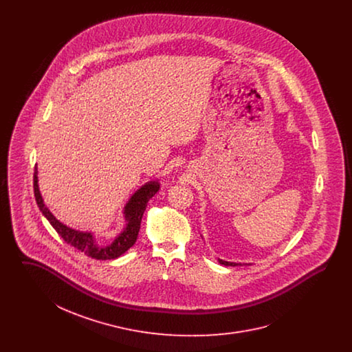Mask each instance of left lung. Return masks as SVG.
I'll return each instance as SVG.
<instances>
[{"mask_svg":"<svg viewBox=\"0 0 352 352\" xmlns=\"http://www.w3.org/2000/svg\"><path fill=\"white\" fill-rule=\"evenodd\" d=\"M219 263H220V264H223V265H226V267H230V265H231V267L241 265V264H236V263H228V261H224V260H220V258H219Z\"/></svg>","mask_w":352,"mask_h":352,"instance_id":"8db88e82","label":"left lung"}]
</instances>
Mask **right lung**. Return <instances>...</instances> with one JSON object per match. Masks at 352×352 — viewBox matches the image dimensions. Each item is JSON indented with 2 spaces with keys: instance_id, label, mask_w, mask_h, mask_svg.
Instances as JSON below:
<instances>
[{
  "instance_id": "1",
  "label": "right lung",
  "mask_w": 352,
  "mask_h": 352,
  "mask_svg": "<svg viewBox=\"0 0 352 352\" xmlns=\"http://www.w3.org/2000/svg\"><path fill=\"white\" fill-rule=\"evenodd\" d=\"M38 170L35 168L34 171V195L35 201L45 215V218L50 221L51 226L54 230L59 234V236L72 247L76 250L83 252L88 257L96 258V260H112L118 258L122 253L128 251L131 247H133L138 231L141 227V219L146 210L148 201L151 199L153 195L160 190V182L158 181H151L148 184H144L140 190H137L132 195V198L126 203L124 207V218L126 221V226L124 231L118 234V237L112 241V244L107 247H99L95 241V236L91 232H82L76 231L74 228H69L66 224L60 223L58 219L55 218L50 212V210L46 207L43 203L42 195L39 192L38 187Z\"/></svg>"
}]
</instances>
